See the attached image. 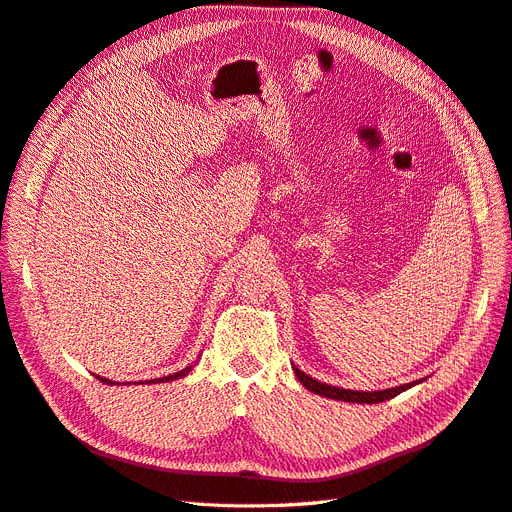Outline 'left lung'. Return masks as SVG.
I'll return each mask as SVG.
<instances>
[{
  "mask_svg": "<svg viewBox=\"0 0 512 512\" xmlns=\"http://www.w3.org/2000/svg\"><path fill=\"white\" fill-rule=\"evenodd\" d=\"M295 369V375L297 380L304 384L310 392L314 394H320V396H327V399H335V401H346V403H367V405H373V403H384L388 399H392V396L405 392L407 388L420 384V382H411V384H403V386H396V388H386V390H373V392H365V390H346V388H337V386H329V384H323L314 380V377H310L308 373H304L301 369Z\"/></svg>",
  "mask_w": 512,
  "mask_h": 512,
  "instance_id": "obj_1",
  "label": "left lung"
}]
</instances>
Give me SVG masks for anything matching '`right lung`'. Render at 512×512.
<instances>
[{
	"mask_svg": "<svg viewBox=\"0 0 512 512\" xmlns=\"http://www.w3.org/2000/svg\"><path fill=\"white\" fill-rule=\"evenodd\" d=\"M189 371H192V365H189V367H185V369H181L179 373H173V375H166V377H158V380H149L147 384H158V382H173V380H179V377H183V375H187ZM99 377V375H97ZM99 380L103 382V384H116V382H111V380H105V377H99ZM139 384V382H137Z\"/></svg>",
	"mask_w": 512,
	"mask_h": 512,
	"instance_id": "1",
	"label": "right lung"
}]
</instances>
